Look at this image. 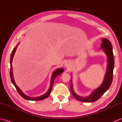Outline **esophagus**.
I'll return each instance as SVG.
<instances>
[{
  "label": "esophagus",
  "mask_w": 122,
  "mask_h": 122,
  "mask_svg": "<svg viewBox=\"0 0 122 122\" xmlns=\"http://www.w3.org/2000/svg\"><path fill=\"white\" fill-rule=\"evenodd\" d=\"M64 66L65 68H67V69H69V68H70L71 67V64L69 61H66V63H65Z\"/></svg>",
  "instance_id": "1"
}]
</instances>
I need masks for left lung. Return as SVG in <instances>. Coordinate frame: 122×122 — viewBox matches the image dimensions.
<instances>
[{
	"label": "left lung",
	"mask_w": 122,
	"mask_h": 122,
	"mask_svg": "<svg viewBox=\"0 0 122 122\" xmlns=\"http://www.w3.org/2000/svg\"><path fill=\"white\" fill-rule=\"evenodd\" d=\"M102 43L101 44L100 48H102L103 51L106 53L107 56V68L106 75L104 77V80L102 84L99 87L95 90L90 95L83 97L77 95L74 91L72 86V82L71 81L70 90L71 93L75 98L80 102H93L99 99L103 94L107 91L110 87L112 82L113 73L114 67V55L113 53L112 46L110 41L106 38L102 39Z\"/></svg>",
	"instance_id": "obj_1"
}]
</instances>
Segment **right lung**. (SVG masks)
I'll use <instances>...</instances> for the list:
<instances>
[{"instance_id":"right-lung-1","label":"right lung","mask_w":122,"mask_h":122,"mask_svg":"<svg viewBox=\"0 0 122 122\" xmlns=\"http://www.w3.org/2000/svg\"><path fill=\"white\" fill-rule=\"evenodd\" d=\"M17 46H16L15 47H14L13 49L12 52V53L11 54V58H10V78L11 80V82L14 85V86L15 87L16 90L17 91V92H19V93L20 94V95L23 98H24L26 100H43L44 99L48 97L50 95V93L51 92V90L52 88V86L53 85V82H54L55 79L58 76H59V75H61V74L64 72V69L63 68H58L57 69H56L55 71H54V72L53 73L52 75V78H51V84H50V86L49 88L48 91L46 92V93L43 95L42 96H39L37 97H31L30 96H27L26 95H25L23 92L21 91V90L17 86V85L14 82V78H13V70H12V62L13 61V56L14 55L15 52L16 51V50L17 48Z\"/></svg>"}]
</instances>
